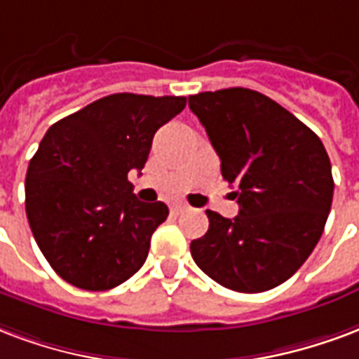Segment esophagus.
Listing matches in <instances>:
<instances>
[{
	"instance_id": "1",
	"label": "esophagus",
	"mask_w": 359,
	"mask_h": 359,
	"mask_svg": "<svg viewBox=\"0 0 359 359\" xmlns=\"http://www.w3.org/2000/svg\"><path fill=\"white\" fill-rule=\"evenodd\" d=\"M185 208H187V206L183 205V203H176V205L170 206V212H172L174 216H177V214H182V212L185 210Z\"/></svg>"
}]
</instances>
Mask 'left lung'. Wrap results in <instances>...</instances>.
I'll return each instance as SVG.
<instances>
[{
    "instance_id": "8db88e82",
    "label": "left lung",
    "mask_w": 359,
    "mask_h": 359,
    "mask_svg": "<svg viewBox=\"0 0 359 359\" xmlns=\"http://www.w3.org/2000/svg\"><path fill=\"white\" fill-rule=\"evenodd\" d=\"M233 191V219L206 210L208 231L191 241L206 276L237 292L285 283L312 255L333 203V174L318 135L273 99L247 90L189 97Z\"/></svg>"
}]
</instances>
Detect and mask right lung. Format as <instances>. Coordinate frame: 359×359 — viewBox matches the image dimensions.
<instances>
[{"label":"right lung","mask_w":359,"mask_h":359,"mask_svg":"<svg viewBox=\"0 0 359 359\" xmlns=\"http://www.w3.org/2000/svg\"><path fill=\"white\" fill-rule=\"evenodd\" d=\"M185 103L114 93L47 130L26 172V216L41 255L67 283L114 289L145 264L168 206L135 197L128 172L145 166L156 130Z\"/></svg>","instance_id":"1"}]
</instances>
